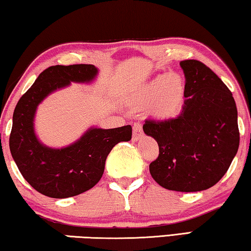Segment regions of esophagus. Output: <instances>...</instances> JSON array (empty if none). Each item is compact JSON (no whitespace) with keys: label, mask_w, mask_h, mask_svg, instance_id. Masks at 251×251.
Returning <instances> with one entry per match:
<instances>
[{"label":"esophagus","mask_w":251,"mask_h":251,"mask_svg":"<svg viewBox=\"0 0 251 251\" xmlns=\"http://www.w3.org/2000/svg\"><path fill=\"white\" fill-rule=\"evenodd\" d=\"M142 134H144V132H142V126H141V123L136 122V123H134V125H133L132 140H133V141H138V140H140V139L142 138Z\"/></svg>","instance_id":"34e87169"}]
</instances>
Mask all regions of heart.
Segmentation results:
<instances>
[{"label":"heart","mask_w":251,"mask_h":251,"mask_svg":"<svg viewBox=\"0 0 251 251\" xmlns=\"http://www.w3.org/2000/svg\"><path fill=\"white\" fill-rule=\"evenodd\" d=\"M185 83L182 76L174 73L160 74L132 90L129 102L145 107L150 118L168 121L180 113L184 104Z\"/></svg>","instance_id":"heart-1"}]
</instances>
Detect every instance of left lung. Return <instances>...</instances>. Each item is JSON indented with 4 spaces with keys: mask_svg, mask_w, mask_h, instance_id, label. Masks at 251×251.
I'll return each mask as SVG.
<instances>
[{
    "mask_svg": "<svg viewBox=\"0 0 251 251\" xmlns=\"http://www.w3.org/2000/svg\"><path fill=\"white\" fill-rule=\"evenodd\" d=\"M185 76V102L178 117L146 121L147 136L159 146L149 165L152 178L167 190L199 192L217 184L239 148L238 111L232 93L199 60L179 63Z\"/></svg>",
    "mask_w": 251,
    "mask_h": 251,
    "instance_id": "left-lung-1",
    "label": "left lung"
}]
</instances>
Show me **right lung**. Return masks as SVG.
I'll return each mask as SVG.
<instances>
[{
    "label": "right lung",
    "instance_id": "add662e5",
    "mask_svg": "<svg viewBox=\"0 0 251 251\" xmlns=\"http://www.w3.org/2000/svg\"><path fill=\"white\" fill-rule=\"evenodd\" d=\"M99 75L94 65H56L38 76L14 109L10 151L19 171L34 190L53 199H66L90 190L101 179L105 160L115 145L129 141L131 126L114 129L90 126L68 146L52 148L41 142L34 119L39 104L71 83L92 84Z\"/></svg>",
    "mask_w": 251,
    "mask_h": 251
}]
</instances>
